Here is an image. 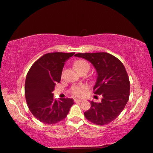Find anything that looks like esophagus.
I'll list each match as a JSON object with an SVG mask.
<instances>
[{"mask_svg":"<svg viewBox=\"0 0 153 153\" xmlns=\"http://www.w3.org/2000/svg\"><path fill=\"white\" fill-rule=\"evenodd\" d=\"M74 101H75V102H82V100L79 99H74Z\"/></svg>","mask_w":153,"mask_h":153,"instance_id":"34e87169","label":"esophagus"}]
</instances>
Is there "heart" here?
Returning <instances> with one entry per match:
<instances>
[{
	"instance_id": "heart-1",
	"label": "heart",
	"mask_w": 153,
	"mask_h": 153,
	"mask_svg": "<svg viewBox=\"0 0 153 153\" xmlns=\"http://www.w3.org/2000/svg\"><path fill=\"white\" fill-rule=\"evenodd\" d=\"M89 67L88 63L84 61H78L75 63V67L78 71H80L83 69L84 68ZM87 90V86L85 85H81V86H75L72 88V94L76 96H82L85 94V91Z\"/></svg>"
}]
</instances>
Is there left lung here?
Wrapping results in <instances>:
<instances>
[{
  "mask_svg": "<svg viewBox=\"0 0 153 153\" xmlns=\"http://www.w3.org/2000/svg\"><path fill=\"white\" fill-rule=\"evenodd\" d=\"M74 56L92 64L97 73L94 94L103 96L101 103L90 101L91 107L84 112V116L97 125L108 124L123 111L130 96V81L124 65L106 52L80 53Z\"/></svg>",
  "mask_w": 153,
  "mask_h": 153,
  "instance_id": "obj_1",
  "label": "left lung"
}]
</instances>
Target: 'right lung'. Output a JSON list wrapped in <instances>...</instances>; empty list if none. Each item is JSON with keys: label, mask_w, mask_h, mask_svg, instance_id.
Instances as JSON below:
<instances>
[{"label": "right lung", "mask_w": 153, "mask_h": 153, "mask_svg": "<svg viewBox=\"0 0 153 153\" xmlns=\"http://www.w3.org/2000/svg\"><path fill=\"white\" fill-rule=\"evenodd\" d=\"M74 52L48 53L30 67L25 83V95L30 111L37 120L53 124L63 120L69 113L74 100L53 98L52 91L59 82L65 63Z\"/></svg>", "instance_id": "add662e5"}]
</instances>
